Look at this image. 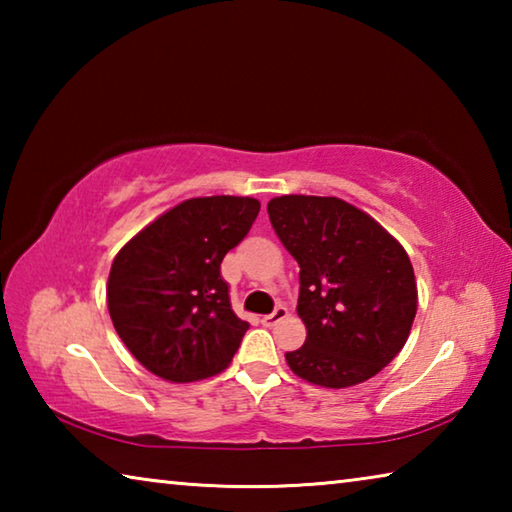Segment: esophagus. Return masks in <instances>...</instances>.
Listing matches in <instances>:
<instances>
[{"mask_svg":"<svg viewBox=\"0 0 512 512\" xmlns=\"http://www.w3.org/2000/svg\"><path fill=\"white\" fill-rule=\"evenodd\" d=\"M287 316H289V309L284 307V305H277L273 314H268V316L262 318V325L264 327H275L277 323H282V320L287 318Z\"/></svg>","mask_w":512,"mask_h":512,"instance_id":"esophagus-1","label":"esophagus"}]
</instances>
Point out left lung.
Listing matches in <instances>:
<instances>
[{
    "mask_svg": "<svg viewBox=\"0 0 512 512\" xmlns=\"http://www.w3.org/2000/svg\"><path fill=\"white\" fill-rule=\"evenodd\" d=\"M268 219L300 266L302 348L289 368L309 384L348 388L388 366L409 339L418 287L406 250L334 196H277Z\"/></svg>",
    "mask_w": 512,
    "mask_h": 512,
    "instance_id": "obj_1",
    "label": "left lung"
}]
</instances>
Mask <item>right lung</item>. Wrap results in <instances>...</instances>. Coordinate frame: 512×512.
<instances>
[{
  "instance_id": "right-lung-1",
  "label": "right lung",
  "mask_w": 512,
  "mask_h": 512,
  "mask_svg": "<svg viewBox=\"0 0 512 512\" xmlns=\"http://www.w3.org/2000/svg\"><path fill=\"white\" fill-rule=\"evenodd\" d=\"M257 214L248 196L189 198L117 253L106 289L112 325L153 375L185 384L228 368L250 325L232 311L221 262Z\"/></svg>"
}]
</instances>
